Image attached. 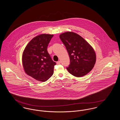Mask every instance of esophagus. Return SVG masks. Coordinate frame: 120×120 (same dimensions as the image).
I'll list each match as a JSON object with an SVG mask.
<instances>
[{
    "label": "esophagus",
    "mask_w": 120,
    "mask_h": 120,
    "mask_svg": "<svg viewBox=\"0 0 120 120\" xmlns=\"http://www.w3.org/2000/svg\"><path fill=\"white\" fill-rule=\"evenodd\" d=\"M60 63H61V62H60V61H57V65H59V64H60Z\"/></svg>",
    "instance_id": "1"
}]
</instances>
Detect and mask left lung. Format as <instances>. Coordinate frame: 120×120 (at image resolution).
Instances as JSON below:
<instances>
[{
	"label": "left lung",
	"mask_w": 120,
	"mask_h": 120,
	"mask_svg": "<svg viewBox=\"0 0 120 120\" xmlns=\"http://www.w3.org/2000/svg\"><path fill=\"white\" fill-rule=\"evenodd\" d=\"M68 53L70 64L67 68L69 72L75 77H82L90 72L96 61L93 48L80 35L67 31L59 35Z\"/></svg>",
	"instance_id": "1"
}]
</instances>
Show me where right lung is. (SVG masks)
<instances>
[{
	"mask_svg": "<svg viewBox=\"0 0 120 120\" xmlns=\"http://www.w3.org/2000/svg\"><path fill=\"white\" fill-rule=\"evenodd\" d=\"M53 34L38 35L30 40L25 47L22 56L25 72L38 81L45 82L53 73V62L47 51L48 45Z\"/></svg>",
	"mask_w": 120,
	"mask_h": 120,
	"instance_id": "obj_1",
	"label": "right lung"
}]
</instances>
